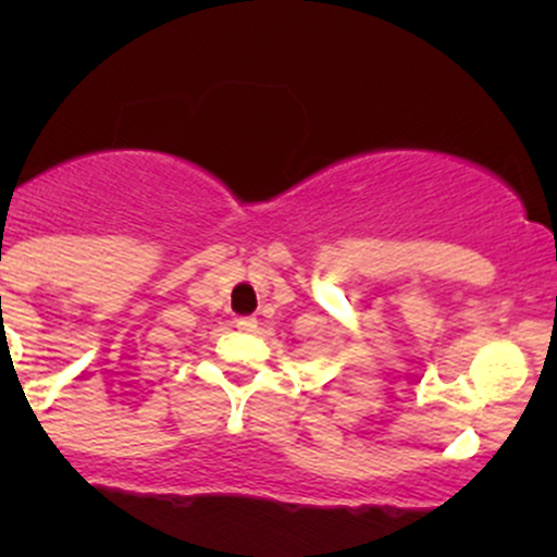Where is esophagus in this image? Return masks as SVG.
Returning a JSON list of instances; mask_svg holds the SVG:
<instances>
[{"label":"esophagus","instance_id":"esophagus-1","mask_svg":"<svg viewBox=\"0 0 557 557\" xmlns=\"http://www.w3.org/2000/svg\"><path fill=\"white\" fill-rule=\"evenodd\" d=\"M234 323H237L239 331H256L258 320L250 318V314H245V318H237V320H234Z\"/></svg>","mask_w":557,"mask_h":557}]
</instances>
